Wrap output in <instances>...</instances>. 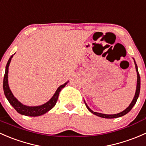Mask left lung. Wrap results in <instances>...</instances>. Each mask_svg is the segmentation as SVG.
Masks as SVG:
<instances>
[{"label": "left lung", "mask_w": 146, "mask_h": 146, "mask_svg": "<svg viewBox=\"0 0 146 146\" xmlns=\"http://www.w3.org/2000/svg\"><path fill=\"white\" fill-rule=\"evenodd\" d=\"M135 65H136V72H137V86H136V93H135V96L133 98V100H132L131 103L130 104V105L124 110V111H121V112L119 113V114H101V113H98V112H95V111H92L88 107V106L85 104L86 105L87 108L88 110H89L90 112H92V114H95V115L98 116V117H102V118H106V119H114V118H118V117H122V116L125 115V114H127L128 112L131 110V109L133 108V107L134 106V104H136L137 100H138V96H139V93H140V88H141V78H140V76H139V73H138V67H137V65L135 63Z\"/></svg>", "instance_id": "obj_1"}]
</instances>
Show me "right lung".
Segmentation results:
<instances>
[{
	"label": "right lung",
	"instance_id": "right-lung-1",
	"mask_svg": "<svg viewBox=\"0 0 146 146\" xmlns=\"http://www.w3.org/2000/svg\"><path fill=\"white\" fill-rule=\"evenodd\" d=\"M13 56H10L8 63H7L6 67H5V75H4L3 90L5 97H6V98L8 99L10 104H11V105L14 107L15 110L17 112L20 113V114H23V115L25 116H29V117H37V116H40L45 114V113H46L47 111H49L50 110H51V109L55 106L56 103L57 102V100H58L59 92H61V89H63V88L66 86V85L68 83V82L64 83V85H61V86L56 90L55 94H54V96L51 98V99L48 102H47L46 103H45V104H42V105L41 106H37V107H28V106L23 105L22 103H20V102L15 98L14 95H13V93H12L11 91H10L9 86H8V67H9L10 61H11V58H13Z\"/></svg>",
	"mask_w": 146,
	"mask_h": 146
}]
</instances>
